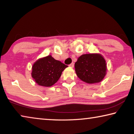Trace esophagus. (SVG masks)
Returning a JSON list of instances; mask_svg holds the SVG:
<instances>
[{
  "mask_svg": "<svg viewBox=\"0 0 134 134\" xmlns=\"http://www.w3.org/2000/svg\"><path fill=\"white\" fill-rule=\"evenodd\" d=\"M74 63H71V64H70L69 65V66L71 67H74Z\"/></svg>",
  "mask_w": 134,
  "mask_h": 134,
  "instance_id": "esophagus-1",
  "label": "esophagus"
}]
</instances>
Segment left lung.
I'll return each mask as SVG.
<instances>
[{"label":"left lung","mask_w":134,"mask_h":134,"mask_svg":"<svg viewBox=\"0 0 134 134\" xmlns=\"http://www.w3.org/2000/svg\"><path fill=\"white\" fill-rule=\"evenodd\" d=\"M75 71L78 77L86 83H99L106 75V64L100 54H83L75 63Z\"/></svg>","instance_id":"8db88e82"}]
</instances>
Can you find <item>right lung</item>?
<instances>
[{
    "label": "right lung",
    "instance_id": "1",
    "mask_svg": "<svg viewBox=\"0 0 134 134\" xmlns=\"http://www.w3.org/2000/svg\"><path fill=\"white\" fill-rule=\"evenodd\" d=\"M67 67L51 55H48L39 59L34 64L32 77L38 85L49 87L58 80L62 71Z\"/></svg>",
    "mask_w": 134,
    "mask_h": 134
}]
</instances>
